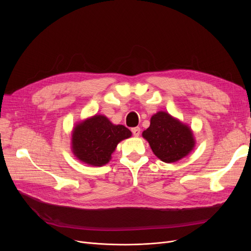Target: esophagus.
Segmentation results:
<instances>
[{
    "instance_id": "34e87169",
    "label": "esophagus",
    "mask_w": 251,
    "mask_h": 251,
    "mask_svg": "<svg viewBox=\"0 0 251 251\" xmlns=\"http://www.w3.org/2000/svg\"><path fill=\"white\" fill-rule=\"evenodd\" d=\"M131 131H132V133L135 137L139 136V134H140V128L139 127H134V128L131 129Z\"/></svg>"
}]
</instances>
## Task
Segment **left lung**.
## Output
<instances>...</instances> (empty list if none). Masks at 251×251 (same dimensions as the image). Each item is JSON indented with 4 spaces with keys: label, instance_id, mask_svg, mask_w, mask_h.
<instances>
[{
    "label": "left lung",
    "instance_id": "obj_1",
    "mask_svg": "<svg viewBox=\"0 0 251 251\" xmlns=\"http://www.w3.org/2000/svg\"><path fill=\"white\" fill-rule=\"evenodd\" d=\"M152 152L165 163H175L188 155L195 147L192 129L179 119L160 111L151 118L150 127L142 132Z\"/></svg>",
    "mask_w": 251,
    "mask_h": 251
}]
</instances>
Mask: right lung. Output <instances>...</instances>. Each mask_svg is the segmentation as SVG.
<instances>
[{"mask_svg":"<svg viewBox=\"0 0 251 251\" xmlns=\"http://www.w3.org/2000/svg\"><path fill=\"white\" fill-rule=\"evenodd\" d=\"M132 133L123 125H115L103 115H95L78 122L71 134V150L77 160L101 167L112 159L118 143Z\"/></svg>","mask_w":251,"mask_h":251,"instance_id":"add662e5","label":"right lung"}]
</instances>
